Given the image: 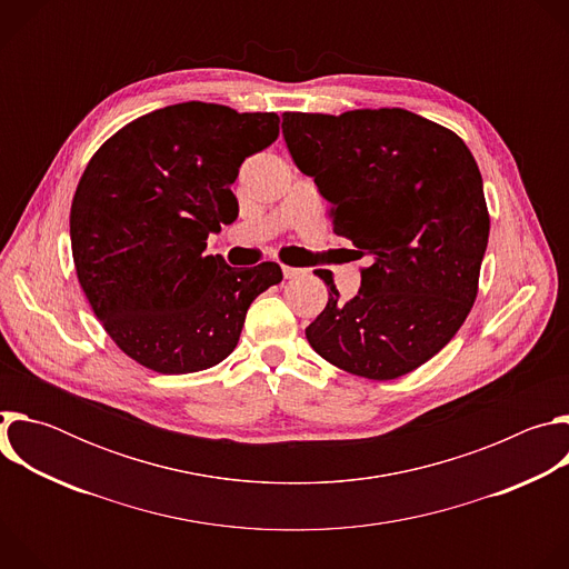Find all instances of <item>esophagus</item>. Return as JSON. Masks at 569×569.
I'll return each instance as SVG.
<instances>
[{
	"mask_svg": "<svg viewBox=\"0 0 569 569\" xmlns=\"http://www.w3.org/2000/svg\"><path fill=\"white\" fill-rule=\"evenodd\" d=\"M281 270H283V277H286V279H295V277L303 274V270H301V268H290V266H283Z\"/></svg>",
	"mask_w": 569,
	"mask_h": 569,
	"instance_id": "34e87169",
	"label": "esophagus"
}]
</instances>
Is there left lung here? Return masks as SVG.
<instances>
[{
    "mask_svg": "<svg viewBox=\"0 0 569 569\" xmlns=\"http://www.w3.org/2000/svg\"><path fill=\"white\" fill-rule=\"evenodd\" d=\"M297 169L331 204L333 231L369 257L353 299L329 270V303L306 329L331 365L371 380L405 376L459 331L489 242L477 161L448 128L400 108L283 114Z\"/></svg>",
    "mask_w": 569,
    "mask_h": 569,
    "instance_id": "obj_1",
    "label": "left lung"
}]
</instances>
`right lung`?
Returning a JSON list of instances; mask_svg holds the SVG:
<instances>
[{
  "mask_svg": "<svg viewBox=\"0 0 569 569\" xmlns=\"http://www.w3.org/2000/svg\"><path fill=\"white\" fill-rule=\"evenodd\" d=\"M279 137L274 112L189 101L143 114L90 159L69 213L71 254L114 345L157 373H193L238 345L250 303L283 274L231 268L209 233L238 218L231 184Z\"/></svg>",
  "mask_w": 569,
  "mask_h": 569,
  "instance_id": "obj_1",
  "label": "right lung"
}]
</instances>
